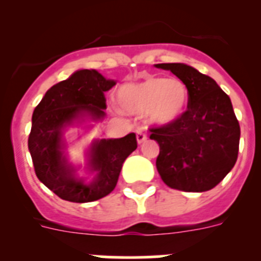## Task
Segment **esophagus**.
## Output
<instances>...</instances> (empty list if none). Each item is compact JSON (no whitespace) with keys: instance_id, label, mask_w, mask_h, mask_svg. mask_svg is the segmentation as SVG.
Segmentation results:
<instances>
[{"instance_id":"esophagus-1","label":"esophagus","mask_w":261,"mask_h":261,"mask_svg":"<svg viewBox=\"0 0 261 261\" xmlns=\"http://www.w3.org/2000/svg\"><path fill=\"white\" fill-rule=\"evenodd\" d=\"M136 137H137V142H138V144H142V142H144V141H146L147 136L145 135L142 129H137V132H136Z\"/></svg>"}]
</instances>
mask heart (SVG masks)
Returning a JSON list of instances; mask_svg holds the SVG:
<instances>
[{"instance_id":"b5f03b06","label":"heart","mask_w":261,"mask_h":261,"mask_svg":"<svg viewBox=\"0 0 261 261\" xmlns=\"http://www.w3.org/2000/svg\"><path fill=\"white\" fill-rule=\"evenodd\" d=\"M117 102L129 114H145L151 123L167 125L180 119L190 102V91L179 78L147 75L117 90Z\"/></svg>"}]
</instances>
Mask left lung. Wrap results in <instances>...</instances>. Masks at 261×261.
I'll use <instances>...</instances> for the list:
<instances>
[{
	"label": "left lung",
	"mask_w": 261,
	"mask_h": 261,
	"mask_svg": "<svg viewBox=\"0 0 261 261\" xmlns=\"http://www.w3.org/2000/svg\"><path fill=\"white\" fill-rule=\"evenodd\" d=\"M174 73L190 91L179 120L150 128L159 145L156 170L165 184L184 192H205L234 167L241 128L229 95L216 81L186 64H156Z\"/></svg>",
	"instance_id": "8db88e82"
}]
</instances>
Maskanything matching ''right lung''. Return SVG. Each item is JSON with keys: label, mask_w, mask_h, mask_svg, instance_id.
Masks as SVG:
<instances>
[{"label": "right lung", "mask_w": 261, "mask_h": 261, "mask_svg": "<svg viewBox=\"0 0 261 261\" xmlns=\"http://www.w3.org/2000/svg\"><path fill=\"white\" fill-rule=\"evenodd\" d=\"M115 85V81L106 80L94 69L77 70L50 87L34 110L29 150L35 174L60 199L90 202L107 196L116 187L124 161L137 147L135 133L94 141L89 165L96 175L89 184L74 176V168L68 165L62 151V129L84 116L105 117V93Z\"/></svg>", "instance_id": "obj_1"}]
</instances>
